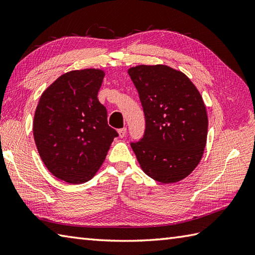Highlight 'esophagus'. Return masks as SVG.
<instances>
[{
	"mask_svg": "<svg viewBox=\"0 0 255 255\" xmlns=\"http://www.w3.org/2000/svg\"><path fill=\"white\" fill-rule=\"evenodd\" d=\"M126 132H127V129L126 128L119 129V130H118V136L121 137V138H124L125 136H126Z\"/></svg>",
	"mask_w": 255,
	"mask_h": 255,
	"instance_id": "obj_1",
	"label": "esophagus"
}]
</instances>
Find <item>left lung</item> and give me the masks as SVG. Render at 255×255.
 I'll return each mask as SVG.
<instances>
[{
	"mask_svg": "<svg viewBox=\"0 0 255 255\" xmlns=\"http://www.w3.org/2000/svg\"><path fill=\"white\" fill-rule=\"evenodd\" d=\"M145 117L143 138L130 145L142 171L163 184L176 183L198 165L207 141L208 117L196 86L164 64L128 69Z\"/></svg>",
	"mask_w": 255,
	"mask_h": 255,
	"instance_id": "1",
	"label": "left lung"
}]
</instances>
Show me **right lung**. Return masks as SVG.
<instances>
[{"mask_svg": "<svg viewBox=\"0 0 255 255\" xmlns=\"http://www.w3.org/2000/svg\"><path fill=\"white\" fill-rule=\"evenodd\" d=\"M105 72L73 70L60 75L41 94L32 132L44 164L69 184L90 181L104 162L115 137L97 94Z\"/></svg>", "mask_w": 255, "mask_h": 255, "instance_id": "1", "label": "right lung"}]
</instances>
